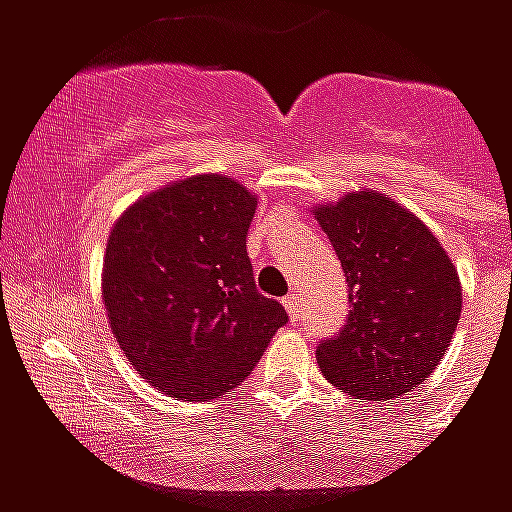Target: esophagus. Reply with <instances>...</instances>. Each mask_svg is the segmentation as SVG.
<instances>
[{
  "mask_svg": "<svg viewBox=\"0 0 512 512\" xmlns=\"http://www.w3.org/2000/svg\"><path fill=\"white\" fill-rule=\"evenodd\" d=\"M284 308H287V313L292 316V319H300V311H303V303H300V297L292 292V295L284 297Z\"/></svg>",
  "mask_w": 512,
  "mask_h": 512,
  "instance_id": "esophagus-1",
  "label": "esophagus"
}]
</instances>
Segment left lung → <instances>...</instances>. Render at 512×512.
I'll list each match as a JSON object with an SVG mask.
<instances>
[{
  "instance_id": "1",
  "label": "left lung",
  "mask_w": 512,
  "mask_h": 512,
  "mask_svg": "<svg viewBox=\"0 0 512 512\" xmlns=\"http://www.w3.org/2000/svg\"><path fill=\"white\" fill-rule=\"evenodd\" d=\"M348 281L345 327L316 348L332 385L361 401L414 390L452 342L462 287L441 241L409 209L353 191L313 209Z\"/></svg>"
}]
</instances>
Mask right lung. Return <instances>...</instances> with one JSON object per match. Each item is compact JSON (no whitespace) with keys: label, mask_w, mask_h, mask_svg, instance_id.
<instances>
[{"label":"right lung","mask_w":512,"mask_h":512,"mask_svg":"<svg viewBox=\"0 0 512 512\" xmlns=\"http://www.w3.org/2000/svg\"><path fill=\"white\" fill-rule=\"evenodd\" d=\"M255 207L233 177L193 175L138 199L111 228L108 324L135 372L167 396H223L287 324V311L255 287Z\"/></svg>","instance_id":"right-lung-1"}]
</instances>
